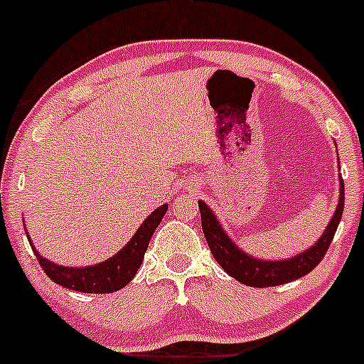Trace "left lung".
I'll return each instance as SVG.
<instances>
[{
	"instance_id": "obj_1",
	"label": "left lung",
	"mask_w": 364,
	"mask_h": 364,
	"mask_svg": "<svg viewBox=\"0 0 364 364\" xmlns=\"http://www.w3.org/2000/svg\"><path fill=\"white\" fill-rule=\"evenodd\" d=\"M346 191H343V181L340 178V200L336 207L335 215L331 223L326 228L324 235L317 240L316 245L310 247L299 256L291 257L287 261H259L254 257L247 256L242 250L226 237L224 230L220 228L219 220L215 219L213 212L203 201H200V213H201V228H203L205 238L212 250L215 261L223 266L226 273H230L238 282L245 284L250 287H273L282 286V284L293 282L299 277L306 275L312 272L317 264L321 263L322 257L328 252L331 245L333 237L336 233L340 219L343 213V200H346Z\"/></svg>"
}]
</instances>
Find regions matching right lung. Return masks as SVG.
Wrapping results in <instances>:
<instances>
[{
  "instance_id": "add662e5",
  "label": "right lung",
  "mask_w": 364,
  "mask_h": 364,
  "mask_svg": "<svg viewBox=\"0 0 364 364\" xmlns=\"http://www.w3.org/2000/svg\"><path fill=\"white\" fill-rule=\"evenodd\" d=\"M168 205L156 208L151 215L145 219V223L138 228L134 237L127 242L126 247L114 257H110L105 263L85 266V268H66V266L54 264L52 261L45 259L40 256L38 250L33 247L36 259H38L42 269L48 275V279L54 280L59 286L66 287V289L78 291V293H92V294H105L114 293V291L122 289L131 282L134 275H136L138 268H140L141 261H144L145 250H147L149 242H151L152 235H154L156 228L159 226L161 219L166 213ZM29 238V237H28Z\"/></svg>"
}]
</instances>
